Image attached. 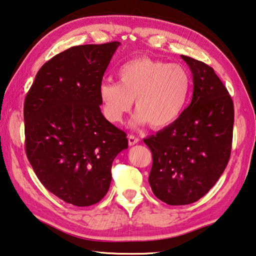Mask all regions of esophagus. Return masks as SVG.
Wrapping results in <instances>:
<instances>
[{
    "mask_svg": "<svg viewBox=\"0 0 256 256\" xmlns=\"http://www.w3.org/2000/svg\"><path fill=\"white\" fill-rule=\"evenodd\" d=\"M128 145H130V146H132V145L136 144L138 142V138L136 136H134V135H128Z\"/></svg>",
    "mask_w": 256,
    "mask_h": 256,
    "instance_id": "esophagus-1",
    "label": "esophagus"
}]
</instances>
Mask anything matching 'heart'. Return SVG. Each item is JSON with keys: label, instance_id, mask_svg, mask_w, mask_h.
Here are the masks:
<instances>
[{"label": "heart", "instance_id": "b5f03b06", "mask_svg": "<svg viewBox=\"0 0 256 256\" xmlns=\"http://www.w3.org/2000/svg\"><path fill=\"white\" fill-rule=\"evenodd\" d=\"M118 83L104 81L98 86L103 116L108 122L123 121L133 106L132 126L150 124L154 130L172 125L188 103L191 78L182 65L150 58H136L118 71Z\"/></svg>", "mask_w": 256, "mask_h": 256}]
</instances>
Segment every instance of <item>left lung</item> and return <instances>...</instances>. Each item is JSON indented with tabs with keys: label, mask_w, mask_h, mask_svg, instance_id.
Wrapping results in <instances>:
<instances>
[{
	"label": "left lung",
	"mask_w": 256,
	"mask_h": 256,
	"mask_svg": "<svg viewBox=\"0 0 256 256\" xmlns=\"http://www.w3.org/2000/svg\"><path fill=\"white\" fill-rule=\"evenodd\" d=\"M193 75L192 101L172 125L144 138L152 152L148 183L168 205L204 196L224 172L232 148L233 101L214 70L181 55Z\"/></svg>",
	"instance_id": "8db88e82"
}]
</instances>
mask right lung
I'll use <instances>...</instances> for the list:
<instances>
[{
	"label": "right lung",
	"mask_w": 256,
	"mask_h": 256,
	"mask_svg": "<svg viewBox=\"0 0 256 256\" xmlns=\"http://www.w3.org/2000/svg\"><path fill=\"white\" fill-rule=\"evenodd\" d=\"M120 42L78 45L40 68L24 102L25 148L40 181L75 206L108 193L122 130L103 116L98 86Z\"/></svg>",
	"instance_id": "1"
}]
</instances>
